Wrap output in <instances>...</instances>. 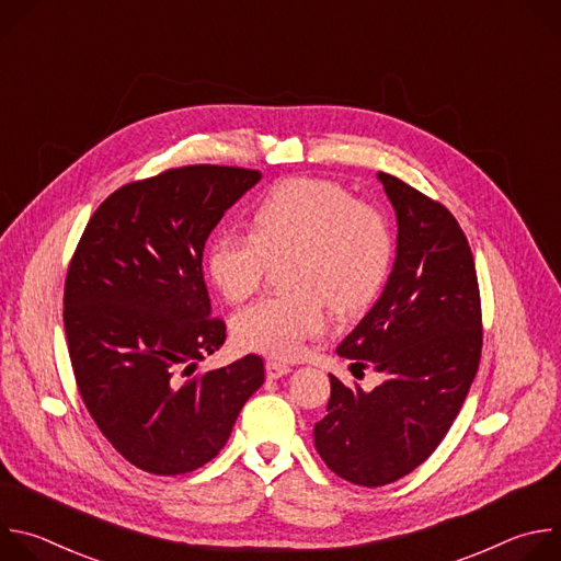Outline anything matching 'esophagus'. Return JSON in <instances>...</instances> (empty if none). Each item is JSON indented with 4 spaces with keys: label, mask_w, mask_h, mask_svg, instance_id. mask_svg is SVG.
I'll list each match as a JSON object with an SVG mask.
<instances>
[{
    "label": "esophagus",
    "mask_w": 561,
    "mask_h": 561,
    "mask_svg": "<svg viewBox=\"0 0 561 561\" xmlns=\"http://www.w3.org/2000/svg\"><path fill=\"white\" fill-rule=\"evenodd\" d=\"M293 368L288 364H282V362H275V359H268L266 362V377L268 379H279L284 375H288Z\"/></svg>",
    "instance_id": "obj_1"
}]
</instances>
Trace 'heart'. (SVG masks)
Instances as JSON below:
<instances>
[{
	"label": "heart",
	"mask_w": 561,
	"mask_h": 561,
	"mask_svg": "<svg viewBox=\"0 0 561 561\" xmlns=\"http://www.w3.org/2000/svg\"><path fill=\"white\" fill-rule=\"evenodd\" d=\"M392 251L388 219L377 206L335 182L295 178L262 199L253 232L219 230L210 239L206 268L228 301H242L262 286L271 262L290 257L284 282L293 290L244 308L232 333L249 351L293 359L324 333V299L355 310L379 293Z\"/></svg>",
	"instance_id": "heart-1"
}]
</instances>
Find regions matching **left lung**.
<instances>
[{
    "label": "left lung",
    "mask_w": 561,
    "mask_h": 561,
    "mask_svg": "<svg viewBox=\"0 0 561 561\" xmlns=\"http://www.w3.org/2000/svg\"><path fill=\"white\" fill-rule=\"evenodd\" d=\"M397 257L381 297L337 346L386 381L364 392L331 375L314 448L346 482L383 486L415 470L453 426L482 357V299L468 239L453 213L388 173Z\"/></svg>",
    "instance_id": "1"
}]
</instances>
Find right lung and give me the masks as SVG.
<instances>
[{
  "label": "right lung",
  "mask_w": 561,
  "mask_h": 561,
  "mask_svg": "<svg viewBox=\"0 0 561 561\" xmlns=\"http://www.w3.org/2000/svg\"><path fill=\"white\" fill-rule=\"evenodd\" d=\"M260 178L193 164L130 182L100 204L68 264L64 331L77 390L113 448L146 472L210 461L264 383L257 355L195 373L226 340L210 314L204 244Z\"/></svg>",
  "instance_id": "right-lung-1"
}]
</instances>
